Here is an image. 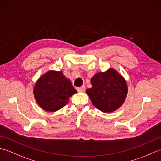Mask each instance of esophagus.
Wrapping results in <instances>:
<instances>
[{
  "mask_svg": "<svg viewBox=\"0 0 161 161\" xmlns=\"http://www.w3.org/2000/svg\"><path fill=\"white\" fill-rule=\"evenodd\" d=\"M84 91H85V86H84L77 88V91L78 92H84Z\"/></svg>",
  "mask_w": 161,
  "mask_h": 161,
  "instance_id": "34e87169",
  "label": "esophagus"
}]
</instances>
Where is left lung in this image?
Masks as SVG:
<instances>
[{
  "instance_id": "obj_1",
  "label": "left lung",
  "mask_w": 161,
  "mask_h": 161,
  "mask_svg": "<svg viewBox=\"0 0 161 161\" xmlns=\"http://www.w3.org/2000/svg\"><path fill=\"white\" fill-rule=\"evenodd\" d=\"M92 87L86 89L92 104L99 110L111 113L124 103L128 93L125 79L114 68L95 74L91 79Z\"/></svg>"
}]
</instances>
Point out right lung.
<instances>
[{
  "label": "right lung",
  "mask_w": 161,
  "mask_h": 161,
  "mask_svg": "<svg viewBox=\"0 0 161 161\" xmlns=\"http://www.w3.org/2000/svg\"><path fill=\"white\" fill-rule=\"evenodd\" d=\"M33 93L41 108L47 112H55L66 105L77 91L62 72L49 70L36 81Z\"/></svg>",
  "instance_id": "1"
}]
</instances>
